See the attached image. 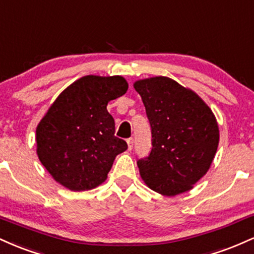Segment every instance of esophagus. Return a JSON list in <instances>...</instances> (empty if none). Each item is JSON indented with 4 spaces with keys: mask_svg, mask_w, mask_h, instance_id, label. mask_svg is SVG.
<instances>
[{
    "mask_svg": "<svg viewBox=\"0 0 254 254\" xmlns=\"http://www.w3.org/2000/svg\"><path fill=\"white\" fill-rule=\"evenodd\" d=\"M127 148H129V150H131L133 148V138L132 137H130V138L127 139Z\"/></svg>",
    "mask_w": 254,
    "mask_h": 254,
    "instance_id": "obj_1",
    "label": "esophagus"
}]
</instances>
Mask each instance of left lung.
<instances>
[{
	"instance_id": "8db88e82",
	"label": "left lung",
	"mask_w": 254,
	"mask_h": 254,
	"mask_svg": "<svg viewBox=\"0 0 254 254\" xmlns=\"http://www.w3.org/2000/svg\"><path fill=\"white\" fill-rule=\"evenodd\" d=\"M133 87L151 130L149 155L137 160L142 179L165 196L191 190L216 154L220 133L214 113L196 93L172 78H145Z\"/></svg>"
}]
</instances>
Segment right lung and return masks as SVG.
<instances>
[{
  "mask_svg": "<svg viewBox=\"0 0 254 254\" xmlns=\"http://www.w3.org/2000/svg\"><path fill=\"white\" fill-rule=\"evenodd\" d=\"M122 76L88 75L64 89L37 127V153L54 179L71 191L100 185L118 154L127 149L115 136L107 104L124 95Z\"/></svg>",
  "mask_w": 254,
  "mask_h": 254,
  "instance_id": "add662e5",
  "label": "right lung"
}]
</instances>
